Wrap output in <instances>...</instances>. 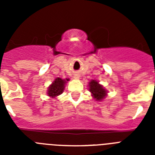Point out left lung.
I'll use <instances>...</instances> for the list:
<instances>
[{
    "label": "left lung",
    "mask_w": 155,
    "mask_h": 155,
    "mask_svg": "<svg viewBox=\"0 0 155 155\" xmlns=\"http://www.w3.org/2000/svg\"><path fill=\"white\" fill-rule=\"evenodd\" d=\"M89 91L92 93V95L96 100H102L106 95V91L103 88L101 84L95 80H92L89 83Z\"/></svg>",
    "instance_id": "8db88e82"
}]
</instances>
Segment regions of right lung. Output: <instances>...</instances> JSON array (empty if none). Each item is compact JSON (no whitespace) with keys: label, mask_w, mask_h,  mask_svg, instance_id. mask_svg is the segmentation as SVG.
Returning a JSON list of instances; mask_svg holds the SVG:
<instances>
[{"label":"right lung","mask_w":155,"mask_h":155,"mask_svg":"<svg viewBox=\"0 0 155 155\" xmlns=\"http://www.w3.org/2000/svg\"><path fill=\"white\" fill-rule=\"evenodd\" d=\"M65 83V80H63V79L60 78H56L55 81H53V84L48 88L47 94H49V96H51L52 98H55L56 96L61 94L64 91Z\"/></svg>","instance_id":"add662e5"}]
</instances>
